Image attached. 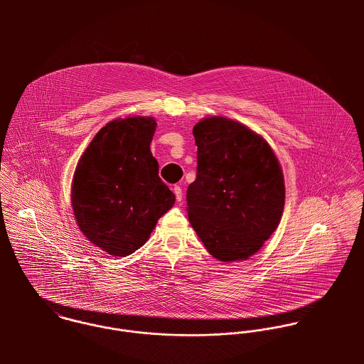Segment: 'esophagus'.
Listing matches in <instances>:
<instances>
[{"label": "esophagus", "mask_w": 364, "mask_h": 364, "mask_svg": "<svg viewBox=\"0 0 364 364\" xmlns=\"http://www.w3.org/2000/svg\"><path fill=\"white\" fill-rule=\"evenodd\" d=\"M173 193H175V196H176V200H178V202H182V198H183L182 188H181V186H175V188H173Z\"/></svg>", "instance_id": "obj_1"}]
</instances>
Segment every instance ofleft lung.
Segmentation results:
<instances>
[{
  "label": "left lung",
  "mask_w": 364,
  "mask_h": 364,
  "mask_svg": "<svg viewBox=\"0 0 364 364\" xmlns=\"http://www.w3.org/2000/svg\"><path fill=\"white\" fill-rule=\"evenodd\" d=\"M193 136L198 166L186 192L189 221L215 259H248L283 214L279 161L260 136L225 117L203 119Z\"/></svg>",
  "instance_id": "8db88e82"
}]
</instances>
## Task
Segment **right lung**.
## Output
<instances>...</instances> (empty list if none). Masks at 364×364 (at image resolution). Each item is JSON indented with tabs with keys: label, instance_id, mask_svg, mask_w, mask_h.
I'll return each instance as SVG.
<instances>
[{
	"label": "right lung",
	"instance_id": "obj_1",
	"mask_svg": "<svg viewBox=\"0 0 364 364\" xmlns=\"http://www.w3.org/2000/svg\"><path fill=\"white\" fill-rule=\"evenodd\" d=\"M153 117L109 122L75 168L71 203L84 235L113 257H127L146 244L175 195L158 176L150 143Z\"/></svg>",
	"mask_w": 364,
	"mask_h": 364
}]
</instances>
